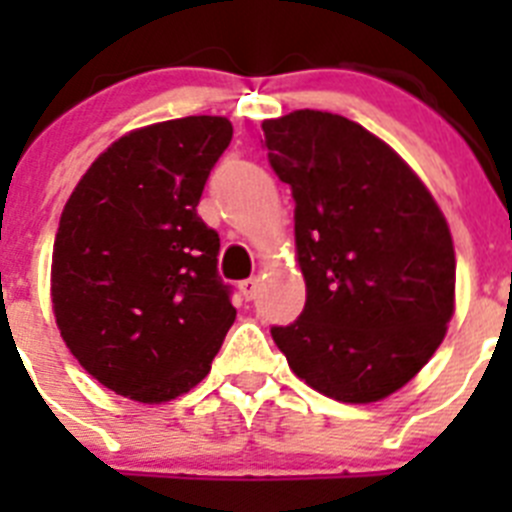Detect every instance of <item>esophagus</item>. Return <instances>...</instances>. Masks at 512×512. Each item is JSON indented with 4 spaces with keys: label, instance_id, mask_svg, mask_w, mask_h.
I'll use <instances>...</instances> for the list:
<instances>
[{
    "label": "esophagus",
    "instance_id": "1",
    "mask_svg": "<svg viewBox=\"0 0 512 512\" xmlns=\"http://www.w3.org/2000/svg\"><path fill=\"white\" fill-rule=\"evenodd\" d=\"M238 289H241V295L246 297V300H253V297H256V292H259V279L256 277L243 279V282L238 284Z\"/></svg>",
    "mask_w": 512,
    "mask_h": 512
}]
</instances>
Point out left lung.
<instances>
[{"label": "left lung", "instance_id": "8db88e82", "mask_svg": "<svg viewBox=\"0 0 512 512\" xmlns=\"http://www.w3.org/2000/svg\"><path fill=\"white\" fill-rule=\"evenodd\" d=\"M295 197L305 310L271 338L289 369L341 402H377L428 364L454 315L456 259L436 200L384 140L341 115L264 120Z\"/></svg>", "mask_w": 512, "mask_h": 512}]
</instances>
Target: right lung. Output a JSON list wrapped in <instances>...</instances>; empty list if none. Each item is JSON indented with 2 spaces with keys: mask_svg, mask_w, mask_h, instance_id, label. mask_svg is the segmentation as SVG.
I'll return each mask as SVG.
<instances>
[{
  "mask_svg": "<svg viewBox=\"0 0 512 512\" xmlns=\"http://www.w3.org/2000/svg\"><path fill=\"white\" fill-rule=\"evenodd\" d=\"M230 138L233 125L210 115L133 130L63 207L51 266L58 330L117 395L153 405L189 392L233 325L220 238L197 215Z\"/></svg>",
  "mask_w": 512,
  "mask_h": 512,
  "instance_id": "add662e5",
  "label": "right lung"
}]
</instances>
